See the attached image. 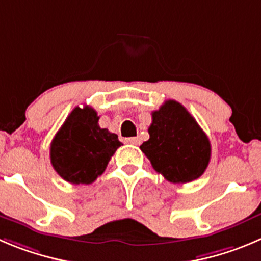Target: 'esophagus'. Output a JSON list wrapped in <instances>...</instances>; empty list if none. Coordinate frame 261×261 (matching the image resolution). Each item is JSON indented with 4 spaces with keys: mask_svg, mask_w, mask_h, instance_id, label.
<instances>
[{
    "mask_svg": "<svg viewBox=\"0 0 261 261\" xmlns=\"http://www.w3.org/2000/svg\"><path fill=\"white\" fill-rule=\"evenodd\" d=\"M125 143H127V144L138 145V144H140V139L139 138H127V139H125Z\"/></svg>",
    "mask_w": 261,
    "mask_h": 261,
    "instance_id": "esophagus-1",
    "label": "esophagus"
}]
</instances>
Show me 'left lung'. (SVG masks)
Returning <instances> with one entry per match:
<instances>
[{
    "instance_id": "1",
    "label": "left lung",
    "mask_w": 261,
    "mask_h": 261,
    "mask_svg": "<svg viewBox=\"0 0 261 261\" xmlns=\"http://www.w3.org/2000/svg\"><path fill=\"white\" fill-rule=\"evenodd\" d=\"M149 139L140 149L153 169L171 182H189L207 169L211 144L196 119L180 103L165 101L152 112Z\"/></svg>"
}]
</instances>
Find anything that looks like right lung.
<instances>
[{"label":"right lung","mask_w":261,"mask_h":261,"mask_svg":"<svg viewBox=\"0 0 261 261\" xmlns=\"http://www.w3.org/2000/svg\"><path fill=\"white\" fill-rule=\"evenodd\" d=\"M96 111L75 107L54 136L50 160L55 171L72 184H91L107 169L117 148L118 136L101 128Z\"/></svg>","instance_id":"right-lung-1"}]
</instances>
